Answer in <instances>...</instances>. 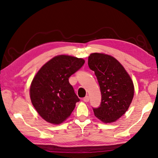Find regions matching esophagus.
I'll use <instances>...</instances> for the list:
<instances>
[{"mask_svg":"<svg viewBox=\"0 0 158 158\" xmlns=\"http://www.w3.org/2000/svg\"><path fill=\"white\" fill-rule=\"evenodd\" d=\"M83 101L84 102H88L89 100V97L88 96H85V98H83Z\"/></svg>","mask_w":158,"mask_h":158,"instance_id":"34e87169","label":"esophagus"}]
</instances>
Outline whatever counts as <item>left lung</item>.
<instances>
[{"instance_id": "obj_1", "label": "left lung", "mask_w": 158, "mask_h": 158, "mask_svg": "<svg viewBox=\"0 0 158 158\" xmlns=\"http://www.w3.org/2000/svg\"><path fill=\"white\" fill-rule=\"evenodd\" d=\"M89 69L94 71L101 92V104L93 109L102 122H115L127 111L132 101L135 86L132 79L118 60L104 53L88 57Z\"/></svg>"}]
</instances>
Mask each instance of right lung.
<instances>
[{"mask_svg":"<svg viewBox=\"0 0 158 158\" xmlns=\"http://www.w3.org/2000/svg\"><path fill=\"white\" fill-rule=\"evenodd\" d=\"M84 63L83 58L59 55L36 73L30 86V97L39 115L46 122L60 124L71 115L79 99L69 78Z\"/></svg>","mask_w":158,"mask_h":158,"instance_id":"obj_1","label":"right lung"}]
</instances>
